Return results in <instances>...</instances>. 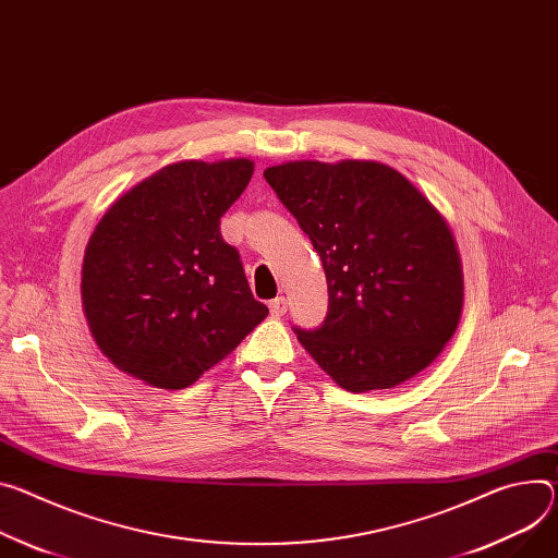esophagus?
I'll return each mask as SVG.
<instances>
[{"mask_svg":"<svg viewBox=\"0 0 558 558\" xmlns=\"http://www.w3.org/2000/svg\"><path fill=\"white\" fill-rule=\"evenodd\" d=\"M269 312H271V316H276V318L284 316V314H287V298H284V295L274 298V300L269 302Z\"/></svg>","mask_w":558,"mask_h":558,"instance_id":"1","label":"esophagus"}]
</instances>
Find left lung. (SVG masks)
<instances>
[{
	"instance_id": "1",
	"label": "left lung",
	"mask_w": 558,
	"mask_h": 558,
	"mask_svg": "<svg viewBox=\"0 0 558 558\" xmlns=\"http://www.w3.org/2000/svg\"><path fill=\"white\" fill-rule=\"evenodd\" d=\"M265 180L320 256L329 307L293 329L347 391L391 389L429 367L459 327L463 265L451 229L396 169L298 160Z\"/></svg>"
}]
</instances>
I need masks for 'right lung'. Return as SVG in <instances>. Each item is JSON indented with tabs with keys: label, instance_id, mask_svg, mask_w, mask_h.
Returning a JSON list of instances; mask_svg holds the SVG:
<instances>
[{
	"label": "right lung",
	"instance_id": "right-lung-1",
	"mask_svg": "<svg viewBox=\"0 0 558 558\" xmlns=\"http://www.w3.org/2000/svg\"><path fill=\"white\" fill-rule=\"evenodd\" d=\"M253 175L246 158L169 165L97 222L82 305L99 351L124 374L182 389L242 342L269 310L253 298L220 218Z\"/></svg>",
	"mask_w": 558,
	"mask_h": 558
}]
</instances>
